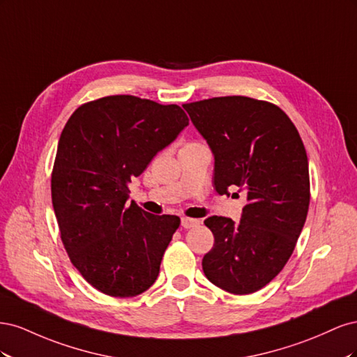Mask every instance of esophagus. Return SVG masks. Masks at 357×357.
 Returning <instances> with one entry per match:
<instances>
[{
	"label": "esophagus",
	"mask_w": 357,
	"mask_h": 357,
	"mask_svg": "<svg viewBox=\"0 0 357 357\" xmlns=\"http://www.w3.org/2000/svg\"><path fill=\"white\" fill-rule=\"evenodd\" d=\"M197 225H199L198 219H190V218H183L181 219V226H183V228H186V229H190Z\"/></svg>",
	"instance_id": "34e87169"
}]
</instances>
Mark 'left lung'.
Listing matches in <instances>:
<instances>
[{
    "label": "left lung",
    "mask_w": 357,
    "mask_h": 357,
    "mask_svg": "<svg viewBox=\"0 0 357 357\" xmlns=\"http://www.w3.org/2000/svg\"><path fill=\"white\" fill-rule=\"evenodd\" d=\"M214 155V188L243 192L241 220L211 215L214 235L204 274L234 295H248L282 271L295 250L310 205L308 158L289 116L273 102L218 96L183 104Z\"/></svg>",
    "instance_id": "left-lung-1"
}]
</instances>
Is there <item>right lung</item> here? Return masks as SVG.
<instances>
[{"label":"right lung","mask_w":357,"mask_h":357,"mask_svg":"<svg viewBox=\"0 0 357 357\" xmlns=\"http://www.w3.org/2000/svg\"><path fill=\"white\" fill-rule=\"evenodd\" d=\"M189 119L176 104L112 95L82 104L63 126L52 171V204L71 264L114 298L152 286L180 218L128 202L134 177Z\"/></svg>","instance_id":"add662e5"}]
</instances>
